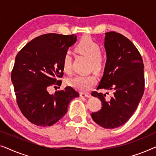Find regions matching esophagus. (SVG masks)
<instances>
[{
  "label": "esophagus",
  "instance_id": "esophagus-1",
  "mask_svg": "<svg viewBox=\"0 0 156 156\" xmlns=\"http://www.w3.org/2000/svg\"><path fill=\"white\" fill-rule=\"evenodd\" d=\"M80 96L82 97H90L91 94L89 93H87V92H80Z\"/></svg>",
  "mask_w": 156,
  "mask_h": 156
}]
</instances>
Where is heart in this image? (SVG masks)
I'll list each match as a JSON object with an SVG mask.
<instances>
[{
	"label": "heart",
	"instance_id": "heart-1",
	"mask_svg": "<svg viewBox=\"0 0 156 156\" xmlns=\"http://www.w3.org/2000/svg\"><path fill=\"white\" fill-rule=\"evenodd\" d=\"M75 49L80 54L84 55L89 59L90 68L97 72L101 70L105 62V56L100 51V45L97 42L89 36H84L76 44ZM62 67L66 73H72V57L69 52L64 55ZM97 82V77L94 74L76 75L68 81V83L71 86L82 91L91 90Z\"/></svg>",
	"mask_w": 156,
	"mask_h": 156
}]
</instances>
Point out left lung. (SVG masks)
<instances>
[{
    "mask_svg": "<svg viewBox=\"0 0 156 156\" xmlns=\"http://www.w3.org/2000/svg\"><path fill=\"white\" fill-rule=\"evenodd\" d=\"M104 46L107 61L97 90H112L113 94L106 97L108 93L92 91L102 106L91 116L100 126L112 129L126 123L137 108L144 92V65L138 49L120 33H106Z\"/></svg>",
    "mask_w": 156,
    "mask_h": 156,
    "instance_id": "left-lung-1",
    "label": "left lung"
}]
</instances>
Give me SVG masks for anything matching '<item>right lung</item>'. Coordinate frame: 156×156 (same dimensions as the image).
I'll list each match as a JSON object with an SVG mask.
<instances>
[{
	"label": "right lung",
	"mask_w": 156,
	"mask_h": 156,
	"mask_svg": "<svg viewBox=\"0 0 156 156\" xmlns=\"http://www.w3.org/2000/svg\"><path fill=\"white\" fill-rule=\"evenodd\" d=\"M76 40L75 35L48 33L27 43L16 57L11 72L16 101L31 123L50 126L62 118L69 103L80 94L71 87L50 94L51 87L61 86L62 59Z\"/></svg>",
	"instance_id": "obj_1"
}]
</instances>
